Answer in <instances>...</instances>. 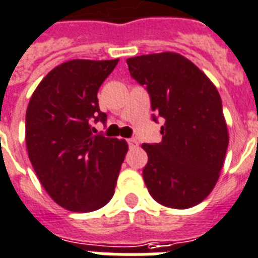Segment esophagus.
Instances as JSON below:
<instances>
[{
    "label": "esophagus",
    "mask_w": 258,
    "mask_h": 258,
    "mask_svg": "<svg viewBox=\"0 0 258 258\" xmlns=\"http://www.w3.org/2000/svg\"><path fill=\"white\" fill-rule=\"evenodd\" d=\"M127 145H129L131 149H133V148H136V146L139 145V141H137L136 139H129L127 140Z\"/></svg>",
    "instance_id": "34e87169"
}]
</instances>
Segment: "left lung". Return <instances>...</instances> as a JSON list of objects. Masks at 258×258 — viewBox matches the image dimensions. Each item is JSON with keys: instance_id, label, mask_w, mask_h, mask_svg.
Wrapping results in <instances>:
<instances>
[{"instance_id": "1", "label": "left lung", "mask_w": 258, "mask_h": 258, "mask_svg": "<svg viewBox=\"0 0 258 258\" xmlns=\"http://www.w3.org/2000/svg\"><path fill=\"white\" fill-rule=\"evenodd\" d=\"M126 63L148 90L152 110L165 121L161 142L142 144L148 153L142 170L146 187L164 207H195L213 190L229 144L218 90L178 53L139 55Z\"/></svg>"}]
</instances>
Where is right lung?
Returning <instances> with one entry per match:
<instances>
[{
	"mask_svg": "<svg viewBox=\"0 0 258 258\" xmlns=\"http://www.w3.org/2000/svg\"><path fill=\"white\" fill-rule=\"evenodd\" d=\"M117 62L67 61L45 76L29 101V160L47 195L68 211H97L114 195L127 144L94 136L92 121H106L97 93Z\"/></svg>",
	"mask_w": 258,
	"mask_h": 258,
	"instance_id": "1",
	"label": "right lung"
}]
</instances>
